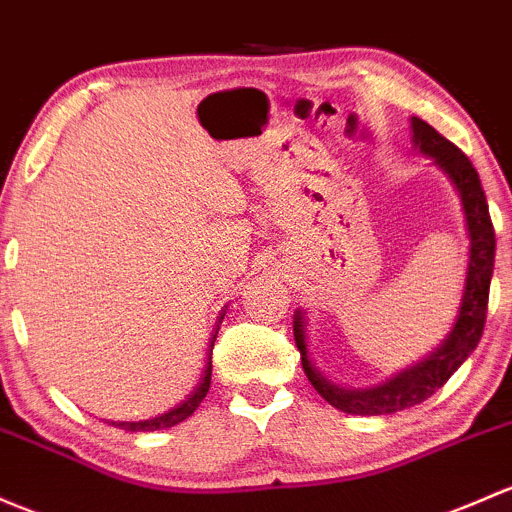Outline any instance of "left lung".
Listing matches in <instances>:
<instances>
[{"mask_svg": "<svg viewBox=\"0 0 512 512\" xmlns=\"http://www.w3.org/2000/svg\"><path fill=\"white\" fill-rule=\"evenodd\" d=\"M412 144L419 154L434 161V166L451 181L459 193L464 208L466 235H469V265H466L464 294H461L459 314L444 341L427 358L410 368L400 370L385 383L373 387H343L328 380L309 355V333H306V314L294 311V341L301 353V368L314 390L333 405L348 414H392L419 405L432 397L466 358L478 346L486 324L488 289H491L493 262H496V233H493L491 215H488L486 193L473 164L459 147L444 139L432 125L419 117H412Z\"/></svg>", "mask_w": 512, "mask_h": 512, "instance_id": "left-lung-1", "label": "left lung"}]
</instances>
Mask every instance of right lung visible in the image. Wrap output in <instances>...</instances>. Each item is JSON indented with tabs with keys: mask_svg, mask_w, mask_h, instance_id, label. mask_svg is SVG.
Here are the masks:
<instances>
[{
	"mask_svg": "<svg viewBox=\"0 0 512 512\" xmlns=\"http://www.w3.org/2000/svg\"><path fill=\"white\" fill-rule=\"evenodd\" d=\"M225 311H220L218 321H215V331L211 333V343H208V358H206V368H203L201 378H198V385L193 387L191 395L186 397L181 405H176L174 410L159 414V417H152V419H142V422H110L112 427H120L125 429V432H157V429H169L174 427V424L184 422V419L191 417L193 412H196V407L201 405L203 397L208 395V387H211V370H213V343H215V336H218V328H220V321H223Z\"/></svg>",
	"mask_w": 512,
	"mask_h": 512,
	"instance_id": "1",
	"label": "right lung"
}]
</instances>
